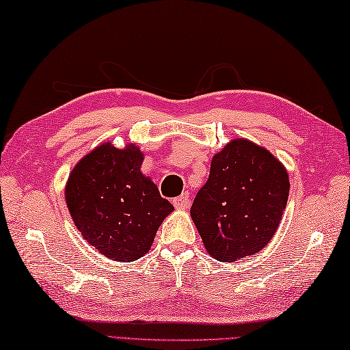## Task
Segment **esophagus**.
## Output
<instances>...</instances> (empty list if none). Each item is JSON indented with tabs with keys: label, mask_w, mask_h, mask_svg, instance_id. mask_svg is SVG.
Here are the masks:
<instances>
[{
	"label": "esophagus",
	"mask_w": 350,
	"mask_h": 350,
	"mask_svg": "<svg viewBox=\"0 0 350 350\" xmlns=\"http://www.w3.org/2000/svg\"><path fill=\"white\" fill-rule=\"evenodd\" d=\"M174 206L176 209H187L191 206V198H189V193H183L178 198H174Z\"/></svg>",
	"instance_id": "esophagus-1"
}]
</instances>
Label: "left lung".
I'll return each mask as SVG.
<instances>
[{
  "label": "left lung",
  "instance_id": "left-lung-1",
  "mask_svg": "<svg viewBox=\"0 0 350 350\" xmlns=\"http://www.w3.org/2000/svg\"><path fill=\"white\" fill-rule=\"evenodd\" d=\"M289 176L277 158L247 139H234L212 158L211 175L191 217L215 260L232 262L271 241L289 197Z\"/></svg>",
  "mask_w": 350,
  "mask_h": 350
}]
</instances>
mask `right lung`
Segmentation results:
<instances>
[{"mask_svg": "<svg viewBox=\"0 0 350 350\" xmlns=\"http://www.w3.org/2000/svg\"><path fill=\"white\" fill-rule=\"evenodd\" d=\"M137 146L103 144L72 170L66 201L73 223L103 255L135 261L147 254L163 219L174 211L158 187L141 174Z\"/></svg>", "mask_w": 350, "mask_h": 350, "instance_id": "right-lung-1", "label": "right lung"}]
</instances>
